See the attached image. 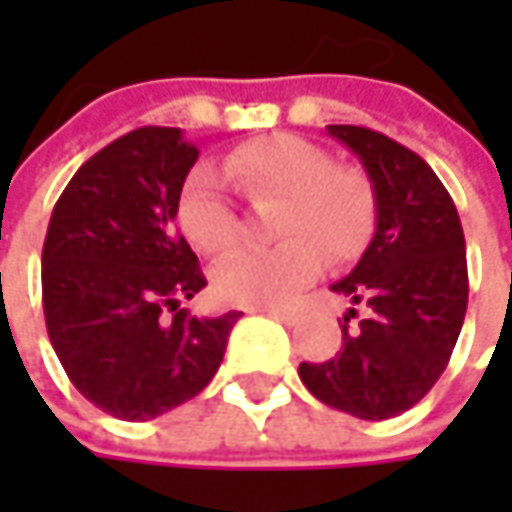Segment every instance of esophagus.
I'll list each match as a JSON object with an SVG mask.
<instances>
[{
	"label": "esophagus",
	"instance_id": "34e87169",
	"mask_svg": "<svg viewBox=\"0 0 512 512\" xmlns=\"http://www.w3.org/2000/svg\"><path fill=\"white\" fill-rule=\"evenodd\" d=\"M260 314H266V317H272V320H281V323H287V326L299 323V317H302L296 308H260Z\"/></svg>",
	"mask_w": 512,
	"mask_h": 512
}]
</instances>
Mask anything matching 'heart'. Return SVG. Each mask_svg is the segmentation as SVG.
Listing matches in <instances>:
<instances>
[{
    "mask_svg": "<svg viewBox=\"0 0 512 512\" xmlns=\"http://www.w3.org/2000/svg\"><path fill=\"white\" fill-rule=\"evenodd\" d=\"M222 174L257 207L272 204L266 249H240L213 266V293L228 305L269 308L296 296L332 260H353L376 225V192L364 171L338 165L326 148L293 136H263L222 159ZM177 228L204 255L237 243V213L210 168H195L177 192Z\"/></svg>",
    "mask_w": 512,
    "mask_h": 512,
    "instance_id": "heart-1",
    "label": "heart"
}]
</instances>
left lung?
I'll list each match as a JSON object with an SVG mask.
<instances>
[{
  "instance_id": "left-lung-1",
  "label": "left lung",
  "mask_w": 512,
  "mask_h": 512,
  "mask_svg": "<svg viewBox=\"0 0 512 512\" xmlns=\"http://www.w3.org/2000/svg\"><path fill=\"white\" fill-rule=\"evenodd\" d=\"M329 133L358 154L376 192V234L356 269L332 284L367 317L358 332L341 326L338 356L302 361L299 376L326 406L385 421L412 409L451 361L468 305L465 237L454 198L415 151L353 124Z\"/></svg>"
}]
</instances>
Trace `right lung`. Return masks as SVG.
<instances>
[{
  "label": "right lung",
  "instance_id": "right-lung-1",
  "mask_svg": "<svg viewBox=\"0 0 512 512\" xmlns=\"http://www.w3.org/2000/svg\"><path fill=\"white\" fill-rule=\"evenodd\" d=\"M198 145L139 127L91 156L55 201L41 290L55 356L76 391L121 421H151L216 376L240 311L180 308L204 284L174 228Z\"/></svg>",
  "mask_w": 512,
  "mask_h": 512
}]
</instances>
